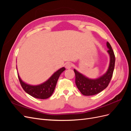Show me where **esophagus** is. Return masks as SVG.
<instances>
[{
  "instance_id": "obj_1",
  "label": "esophagus",
  "mask_w": 131,
  "mask_h": 131,
  "mask_svg": "<svg viewBox=\"0 0 131 131\" xmlns=\"http://www.w3.org/2000/svg\"><path fill=\"white\" fill-rule=\"evenodd\" d=\"M72 64H71L70 63H67L66 64V68L67 69H70L71 68H72Z\"/></svg>"
}]
</instances>
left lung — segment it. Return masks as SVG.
<instances>
[{
	"instance_id": "1",
	"label": "left lung",
	"mask_w": 131,
	"mask_h": 131,
	"mask_svg": "<svg viewBox=\"0 0 131 131\" xmlns=\"http://www.w3.org/2000/svg\"><path fill=\"white\" fill-rule=\"evenodd\" d=\"M110 62L106 72L96 79H91L74 69L75 74V84L79 90L84 96H93L103 91L108 86L112 78L115 62V57L112 46L106 42Z\"/></svg>"
}]
</instances>
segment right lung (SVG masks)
Masks as SVG:
<instances>
[{
  "mask_svg": "<svg viewBox=\"0 0 131 131\" xmlns=\"http://www.w3.org/2000/svg\"><path fill=\"white\" fill-rule=\"evenodd\" d=\"M17 70V67L16 66ZM66 70L64 67L59 69L54 72L47 80L42 84L33 85L27 84L23 81L19 77L18 73V77L19 82L25 92L34 98L38 99H47L51 96L54 92L58 79L63 72Z\"/></svg>",
  "mask_w": 131,
  "mask_h": 131,
  "instance_id": "obj_1",
  "label": "right lung"
}]
</instances>
